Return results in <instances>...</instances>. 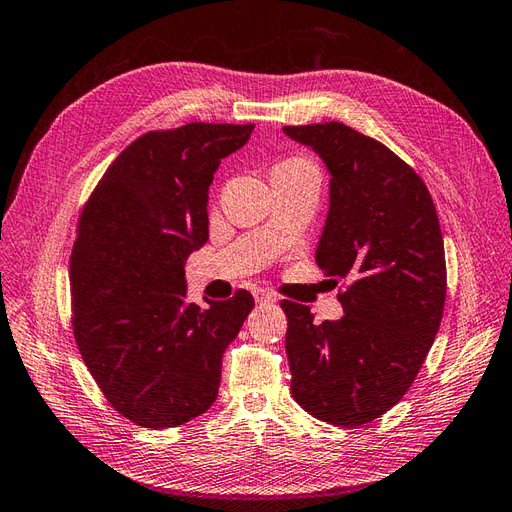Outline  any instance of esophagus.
I'll return each instance as SVG.
<instances>
[{"mask_svg": "<svg viewBox=\"0 0 512 512\" xmlns=\"http://www.w3.org/2000/svg\"><path fill=\"white\" fill-rule=\"evenodd\" d=\"M255 300H257V304H270V302H276V296L270 294V291H266V289H257Z\"/></svg>", "mask_w": 512, "mask_h": 512, "instance_id": "1", "label": "esophagus"}]
</instances>
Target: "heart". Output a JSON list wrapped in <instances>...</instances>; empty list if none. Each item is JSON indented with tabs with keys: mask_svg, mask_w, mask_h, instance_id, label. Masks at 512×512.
I'll use <instances>...</instances> for the list:
<instances>
[{
	"mask_svg": "<svg viewBox=\"0 0 512 512\" xmlns=\"http://www.w3.org/2000/svg\"><path fill=\"white\" fill-rule=\"evenodd\" d=\"M300 165H311V163H306V160H302V158H287V160H283V163L276 165L274 169H281V167H300Z\"/></svg>",
	"mask_w": 512,
	"mask_h": 512,
	"instance_id": "heart-1",
	"label": "heart"
}]
</instances>
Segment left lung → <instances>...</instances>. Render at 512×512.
<instances>
[{
  "mask_svg": "<svg viewBox=\"0 0 512 512\" xmlns=\"http://www.w3.org/2000/svg\"><path fill=\"white\" fill-rule=\"evenodd\" d=\"M283 130L332 175L315 261L334 283L349 281L337 321L315 326L309 306L281 302L291 394L328 425L360 427L403 399L440 330V221L420 175L384 143L341 122Z\"/></svg>",
  "mask_w": 512,
  "mask_h": 512,
  "instance_id": "obj_1",
  "label": "left lung"
}]
</instances>
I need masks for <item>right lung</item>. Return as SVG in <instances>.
<instances>
[{
    "mask_svg": "<svg viewBox=\"0 0 512 512\" xmlns=\"http://www.w3.org/2000/svg\"><path fill=\"white\" fill-rule=\"evenodd\" d=\"M255 124L150 130L113 160L77 223L72 334L98 388L130 422L178 427L216 401L221 362L255 306L246 289L186 300L184 261L208 240V188Z\"/></svg>",
    "mask_w": 512,
    "mask_h": 512,
    "instance_id": "1",
    "label": "right lung"
}]
</instances>
